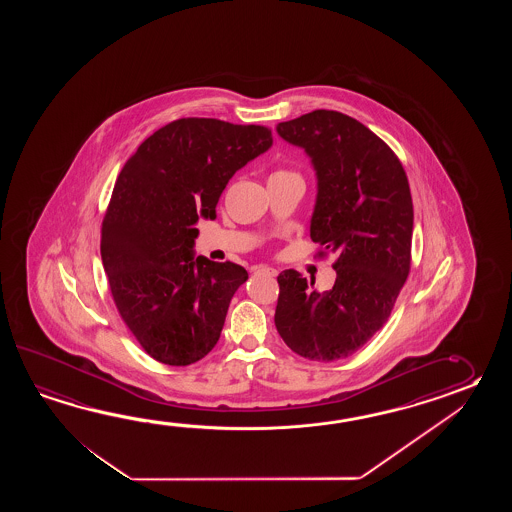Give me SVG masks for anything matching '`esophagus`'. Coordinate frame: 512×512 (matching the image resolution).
Returning <instances> with one entry per match:
<instances>
[{
    "label": "esophagus",
    "mask_w": 512,
    "mask_h": 512,
    "mask_svg": "<svg viewBox=\"0 0 512 512\" xmlns=\"http://www.w3.org/2000/svg\"><path fill=\"white\" fill-rule=\"evenodd\" d=\"M254 271L263 272V274H269V276H276L278 271L276 269H272V267H267V265H258V267H254Z\"/></svg>",
    "instance_id": "34e87169"
}]
</instances>
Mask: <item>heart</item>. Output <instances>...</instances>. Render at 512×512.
Masks as SVG:
<instances>
[{"label": "heart", "mask_w": 512, "mask_h": 512, "mask_svg": "<svg viewBox=\"0 0 512 512\" xmlns=\"http://www.w3.org/2000/svg\"><path fill=\"white\" fill-rule=\"evenodd\" d=\"M283 177H296V179H302L300 174H296L293 170H276V172H272L269 179H283Z\"/></svg>", "instance_id": "1"}]
</instances>
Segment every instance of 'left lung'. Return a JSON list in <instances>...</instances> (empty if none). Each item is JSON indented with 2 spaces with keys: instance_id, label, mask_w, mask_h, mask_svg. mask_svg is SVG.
I'll list each match as a JSON object with an SVG mask.
<instances>
[{
  "instance_id": "left-lung-1",
  "label": "left lung",
  "mask_w": 512,
  "mask_h": 512,
  "mask_svg": "<svg viewBox=\"0 0 512 512\" xmlns=\"http://www.w3.org/2000/svg\"><path fill=\"white\" fill-rule=\"evenodd\" d=\"M304 148L318 179L311 240L335 254L333 289L300 272L278 276L274 324L300 357L318 362L359 351L392 315L412 261L414 205L403 164L359 120L315 109L276 126Z\"/></svg>"
}]
</instances>
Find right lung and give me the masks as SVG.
Segmentation results:
<instances>
[{"label": "right lung", "mask_w": 512, "mask_h": 512, "mask_svg": "<svg viewBox=\"0 0 512 512\" xmlns=\"http://www.w3.org/2000/svg\"><path fill=\"white\" fill-rule=\"evenodd\" d=\"M271 146L265 126L188 117L155 131L124 164L100 256L124 324L153 359L188 366L218 344L249 274L232 261L194 258L196 223L216 218L230 177Z\"/></svg>", "instance_id": "1"}]
</instances>
